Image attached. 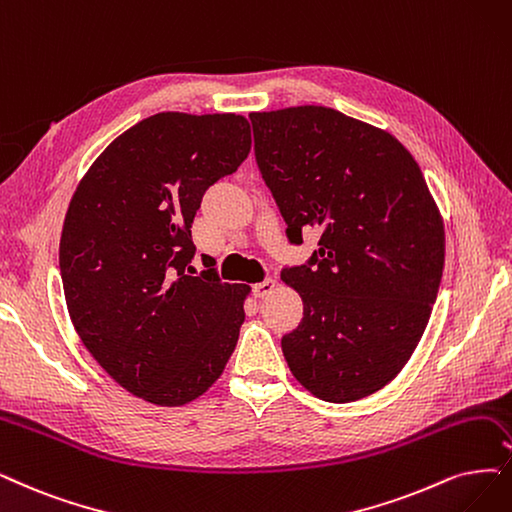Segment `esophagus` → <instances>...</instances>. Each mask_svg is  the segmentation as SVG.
I'll list each match as a JSON object with an SVG mask.
<instances>
[{"label":"esophagus","mask_w":512,"mask_h":512,"mask_svg":"<svg viewBox=\"0 0 512 512\" xmlns=\"http://www.w3.org/2000/svg\"><path fill=\"white\" fill-rule=\"evenodd\" d=\"M274 289H276V280L266 278V280L257 282V285L253 287V293H255V297H266V295H270Z\"/></svg>","instance_id":"esophagus-1"}]
</instances>
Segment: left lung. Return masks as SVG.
<instances>
[{
    "instance_id": "1",
    "label": "left lung",
    "mask_w": 512,
    "mask_h": 512,
    "mask_svg": "<svg viewBox=\"0 0 512 512\" xmlns=\"http://www.w3.org/2000/svg\"><path fill=\"white\" fill-rule=\"evenodd\" d=\"M249 118L289 242L320 230L306 266L280 272L304 299L282 354L318 399H365L399 375L428 325L445 263L439 208L386 130L320 105Z\"/></svg>"
}]
</instances>
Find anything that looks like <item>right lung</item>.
<instances>
[{
    "mask_svg": "<svg viewBox=\"0 0 512 512\" xmlns=\"http://www.w3.org/2000/svg\"><path fill=\"white\" fill-rule=\"evenodd\" d=\"M251 151L236 113L162 111L92 162L69 202L59 266L71 323L124 390L179 407L236 348L249 285L192 276V223L208 187Z\"/></svg>",
    "mask_w": 512,
    "mask_h": 512,
    "instance_id": "right-lung-1",
    "label": "right lung"
}]
</instances>
